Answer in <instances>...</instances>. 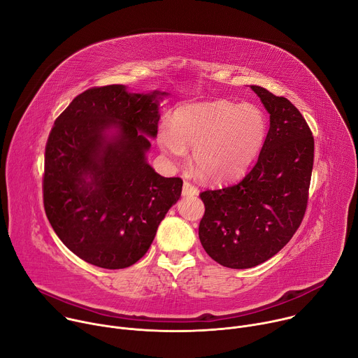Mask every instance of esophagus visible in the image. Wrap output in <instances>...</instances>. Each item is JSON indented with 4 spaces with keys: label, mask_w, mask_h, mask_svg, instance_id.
<instances>
[{
    "label": "esophagus",
    "mask_w": 358,
    "mask_h": 358,
    "mask_svg": "<svg viewBox=\"0 0 358 358\" xmlns=\"http://www.w3.org/2000/svg\"><path fill=\"white\" fill-rule=\"evenodd\" d=\"M182 195H184V196H195V195H198V188H196L195 185H192L191 182L184 181V185H182Z\"/></svg>",
    "instance_id": "1"
}]
</instances>
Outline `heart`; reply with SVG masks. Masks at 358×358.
<instances>
[{
	"mask_svg": "<svg viewBox=\"0 0 358 358\" xmlns=\"http://www.w3.org/2000/svg\"><path fill=\"white\" fill-rule=\"evenodd\" d=\"M268 136V119L253 103L214 100L180 108L162 126L159 143L173 159L192 148V163L211 181L231 180L257 159Z\"/></svg>",
	"mask_w": 358,
	"mask_h": 358,
	"instance_id": "1",
	"label": "heart"
}]
</instances>
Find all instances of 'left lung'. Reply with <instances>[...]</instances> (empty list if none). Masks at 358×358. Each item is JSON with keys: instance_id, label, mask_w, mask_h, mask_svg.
<instances>
[{"instance_id": "1", "label": "left lung", "mask_w": 358, "mask_h": 358, "mask_svg": "<svg viewBox=\"0 0 358 358\" xmlns=\"http://www.w3.org/2000/svg\"><path fill=\"white\" fill-rule=\"evenodd\" d=\"M271 127L257 164L236 184L199 194L202 248L222 266L253 268L276 255L294 235L308 207L315 140L286 97L252 85Z\"/></svg>"}]
</instances>
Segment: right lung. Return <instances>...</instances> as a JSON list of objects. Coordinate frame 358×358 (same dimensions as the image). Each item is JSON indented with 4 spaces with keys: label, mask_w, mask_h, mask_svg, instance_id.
<instances>
[{
    "label": "right lung",
    "mask_w": 358,
    "mask_h": 358,
    "mask_svg": "<svg viewBox=\"0 0 358 358\" xmlns=\"http://www.w3.org/2000/svg\"><path fill=\"white\" fill-rule=\"evenodd\" d=\"M169 93H130L124 85L92 87L57 119L45 148L43 207L76 257L123 269L148 250L181 196L182 180L147 163Z\"/></svg>",
    "instance_id": "right-lung-1"
}]
</instances>
